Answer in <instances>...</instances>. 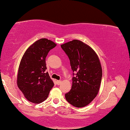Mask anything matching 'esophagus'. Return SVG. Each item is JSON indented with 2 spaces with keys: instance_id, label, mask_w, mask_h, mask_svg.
<instances>
[{
  "instance_id": "obj_1",
  "label": "esophagus",
  "mask_w": 130,
  "mask_h": 130,
  "mask_svg": "<svg viewBox=\"0 0 130 130\" xmlns=\"http://www.w3.org/2000/svg\"><path fill=\"white\" fill-rule=\"evenodd\" d=\"M61 80H57V85H60V84H61Z\"/></svg>"
}]
</instances>
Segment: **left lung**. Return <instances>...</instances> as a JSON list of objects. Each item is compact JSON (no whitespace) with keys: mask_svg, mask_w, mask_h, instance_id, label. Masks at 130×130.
Returning <instances> with one entry per match:
<instances>
[{"mask_svg":"<svg viewBox=\"0 0 130 130\" xmlns=\"http://www.w3.org/2000/svg\"><path fill=\"white\" fill-rule=\"evenodd\" d=\"M73 71L72 87L65 94L72 106H86L96 97L102 78V69L97 54L85 43L73 40L61 45Z\"/></svg>","mask_w":130,"mask_h":130,"instance_id":"obj_1","label":"left lung"}]
</instances>
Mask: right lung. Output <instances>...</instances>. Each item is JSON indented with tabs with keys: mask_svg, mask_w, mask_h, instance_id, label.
<instances>
[{
	"mask_svg": "<svg viewBox=\"0 0 130 130\" xmlns=\"http://www.w3.org/2000/svg\"><path fill=\"white\" fill-rule=\"evenodd\" d=\"M56 46L48 39H39L27 48L20 61L17 83L24 97L31 103L44 101L54 86L53 82L46 71V58Z\"/></svg>",
	"mask_w": 130,
	"mask_h": 130,
	"instance_id": "1",
	"label": "right lung"
}]
</instances>
